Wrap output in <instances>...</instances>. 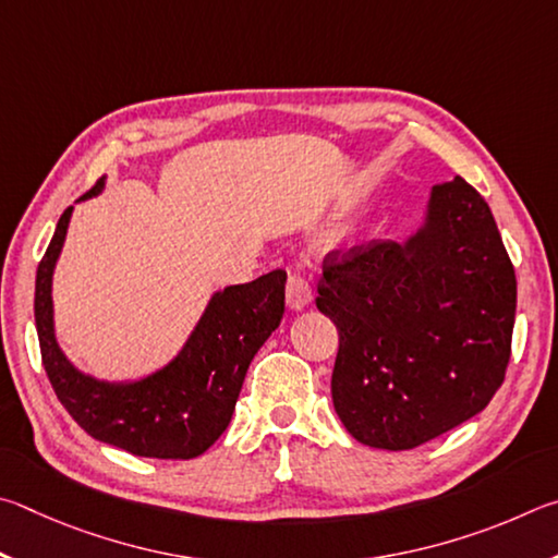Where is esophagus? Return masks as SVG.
Returning <instances> with one entry per match:
<instances>
[{"instance_id": "1", "label": "esophagus", "mask_w": 558, "mask_h": 558, "mask_svg": "<svg viewBox=\"0 0 558 558\" xmlns=\"http://www.w3.org/2000/svg\"><path fill=\"white\" fill-rule=\"evenodd\" d=\"M311 299H314V291H311V284L304 274H289L287 304L294 311H301L311 304Z\"/></svg>"}]
</instances>
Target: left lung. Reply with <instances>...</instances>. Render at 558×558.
Listing matches in <instances>:
<instances>
[{
  "instance_id": "8db88e82",
  "label": "left lung",
  "mask_w": 558,
  "mask_h": 558,
  "mask_svg": "<svg viewBox=\"0 0 558 558\" xmlns=\"http://www.w3.org/2000/svg\"><path fill=\"white\" fill-rule=\"evenodd\" d=\"M316 306L338 328L330 379L360 444L409 451L490 404L512 353L517 279L481 193L438 183L407 242L326 254Z\"/></svg>"
}]
</instances>
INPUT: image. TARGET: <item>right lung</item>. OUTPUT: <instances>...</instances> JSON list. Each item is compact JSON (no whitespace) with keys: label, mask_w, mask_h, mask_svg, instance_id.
Instances as JSON below:
<instances>
[{"label":"right lung","mask_w":558,"mask_h":558,"mask_svg":"<svg viewBox=\"0 0 558 558\" xmlns=\"http://www.w3.org/2000/svg\"><path fill=\"white\" fill-rule=\"evenodd\" d=\"M102 191L95 183L83 198ZM73 208H65L38 262L34 316L46 375L83 432L144 458L189 461L228 428L247 367L284 316L287 271L218 291L185 345L159 373L130 385L100 383L68 363L53 333L51 277Z\"/></svg>","instance_id":"right-lung-1"}]
</instances>
